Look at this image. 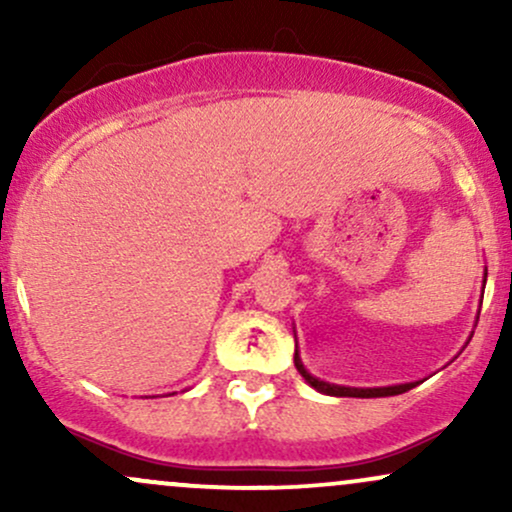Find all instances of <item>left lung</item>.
<instances>
[{
	"label": "left lung",
	"mask_w": 512,
	"mask_h": 512,
	"mask_svg": "<svg viewBox=\"0 0 512 512\" xmlns=\"http://www.w3.org/2000/svg\"><path fill=\"white\" fill-rule=\"evenodd\" d=\"M484 284H486V272H484ZM293 363H296V370L303 375V380L310 387H315L317 392L330 397H392V395H402V392L411 390L419 383H402V385H387V387H346V385H334V383H325V380L315 378L308 368L303 366L301 354H298V342H296V354H293Z\"/></svg>",
	"instance_id": "obj_1"
}]
</instances>
